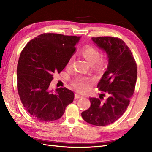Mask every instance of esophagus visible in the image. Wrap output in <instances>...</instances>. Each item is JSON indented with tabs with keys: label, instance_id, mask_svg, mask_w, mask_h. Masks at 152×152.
Instances as JSON below:
<instances>
[{
	"label": "esophagus",
	"instance_id": "1",
	"mask_svg": "<svg viewBox=\"0 0 152 152\" xmlns=\"http://www.w3.org/2000/svg\"><path fill=\"white\" fill-rule=\"evenodd\" d=\"M82 95L76 93V94H75V96H74V99H80V98H82Z\"/></svg>",
	"mask_w": 152,
	"mask_h": 152
}]
</instances>
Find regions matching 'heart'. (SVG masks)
Instances as JSON below:
<instances>
[{
	"instance_id": "obj_1",
	"label": "heart",
	"mask_w": 152,
	"mask_h": 152,
	"mask_svg": "<svg viewBox=\"0 0 152 152\" xmlns=\"http://www.w3.org/2000/svg\"><path fill=\"white\" fill-rule=\"evenodd\" d=\"M81 53L89 64H94L95 67L99 69H101L103 68L105 61L104 60H102V59H101V60H99V58L100 57V53L97 49L92 47V46H86V47H85L83 50H82ZM71 61L72 59L69 61L68 65L70 64ZM88 82L89 79L87 78L82 76H78L74 80L72 84L77 89L83 91H86V89L88 88Z\"/></svg>"
}]
</instances>
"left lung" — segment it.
Returning <instances> with one entry per match:
<instances>
[{
    "label": "left lung",
    "mask_w": 152,
    "mask_h": 152,
    "mask_svg": "<svg viewBox=\"0 0 152 152\" xmlns=\"http://www.w3.org/2000/svg\"><path fill=\"white\" fill-rule=\"evenodd\" d=\"M91 39L107 55V70L97 85L105 94L90 98L91 107L81 115L90 124L105 126L116 121L127 110L137 80V64L123 40L112 37Z\"/></svg>",
    "instance_id": "left-lung-1"
}]
</instances>
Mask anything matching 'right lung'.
Instances as JSON below:
<instances>
[{
	"instance_id": "1",
	"label": "right lung",
	"mask_w": 152,
	"mask_h": 152,
	"mask_svg": "<svg viewBox=\"0 0 152 152\" xmlns=\"http://www.w3.org/2000/svg\"><path fill=\"white\" fill-rule=\"evenodd\" d=\"M81 37L43 33L27 43L17 64V90L23 105L41 121L59 119L74 101V92L49 86L53 74L60 73L73 56Z\"/></svg>"
}]
</instances>
